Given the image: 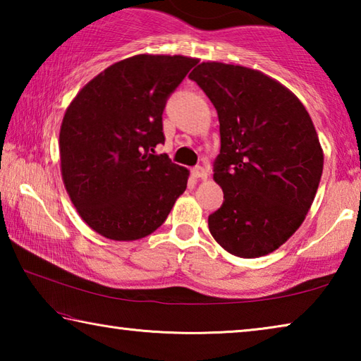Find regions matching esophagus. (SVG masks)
<instances>
[{
	"instance_id": "esophagus-1",
	"label": "esophagus",
	"mask_w": 361,
	"mask_h": 361,
	"mask_svg": "<svg viewBox=\"0 0 361 361\" xmlns=\"http://www.w3.org/2000/svg\"><path fill=\"white\" fill-rule=\"evenodd\" d=\"M192 175H194V178L205 180L207 176H209V170H207L205 167H200V166H197V167H194V169H192Z\"/></svg>"
}]
</instances>
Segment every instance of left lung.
Instances as JSON below:
<instances>
[{"label": "left lung", "instance_id": "1", "mask_svg": "<svg viewBox=\"0 0 361 361\" xmlns=\"http://www.w3.org/2000/svg\"><path fill=\"white\" fill-rule=\"evenodd\" d=\"M197 82L219 121L213 180L224 202L209 216L213 239L239 258L272 253L295 234L314 202L323 151L298 97L258 70L202 62Z\"/></svg>", "mask_w": 361, "mask_h": 361}]
</instances>
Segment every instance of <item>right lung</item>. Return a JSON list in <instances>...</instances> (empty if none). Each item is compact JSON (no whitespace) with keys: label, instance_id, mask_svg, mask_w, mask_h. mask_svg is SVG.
<instances>
[{"label":"right lung","instance_id":"right-lung-1","mask_svg":"<svg viewBox=\"0 0 361 361\" xmlns=\"http://www.w3.org/2000/svg\"><path fill=\"white\" fill-rule=\"evenodd\" d=\"M197 59L140 54L108 66L66 108L59 148L63 185L89 228L138 240L166 221L188 169L167 154L162 113Z\"/></svg>","mask_w":361,"mask_h":361}]
</instances>
